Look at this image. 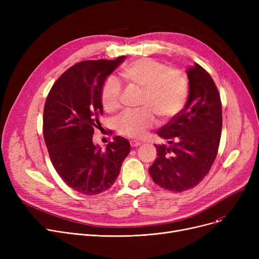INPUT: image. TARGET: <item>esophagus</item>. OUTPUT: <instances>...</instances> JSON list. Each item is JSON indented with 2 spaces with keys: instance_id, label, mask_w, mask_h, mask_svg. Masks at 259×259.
Returning <instances> with one entry per match:
<instances>
[{
  "instance_id": "obj_1",
  "label": "esophagus",
  "mask_w": 259,
  "mask_h": 259,
  "mask_svg": "<svg viewBox=\"0 0 259 259\" xmlns=\"http://www.w3.org/2000/svg\"><path fill=\"white\" fill-rule=\"evenodd\" d=\"M130 145H131V147H138V146H141V145H142V143H141V142H139V141L131 140V141H130Z\"/></svg>"
}]
</instances>
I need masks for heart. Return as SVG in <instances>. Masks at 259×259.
Returning a JSON list of instances; mask_svg holds the SVG:
<instances>
[{"label":"heart","instance_id":"1","mask_svg":"<svg viewBox=\"0 0 259 259\" xmlns=\"http://www.w3.org/2000/svg\"><path fill=\"white\" fill-rule=\"evenodd\" d=\"M121 76L127 83L142 90L139 111H126L117 121V132L127 138H142L155 125V114L161 120L178 115L189 95V79L180 69L168 68L153 59H141L121 68ZM120 86L109 78L102 88V104L106 111L116 110L120 100Z\"/></svg>","mask_w":259,"mask_h":259}]
</instances>
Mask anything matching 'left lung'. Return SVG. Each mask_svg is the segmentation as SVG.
I'll use <instances>...</instances> for the list:
<instances>
[{
	"mask_svg": "<svg viewBox=\"0 0 259 259\" xmlns=\"http://www.w3.org/2000/svg\"><path fill=\"white\" fill-rule=\"evenodd\" d=\"M186 72L188 101L157 131L168 145H155L157 157L149 168L153 182L172 192L192 189L205 179L219 152L223 127L221 95L211 75L198 64Z\"/></svg>",
	"mask_w": 259,
	"mask_h": 259,
	"instance_id": "1",
	"label": "left lung"
}]
</instances>
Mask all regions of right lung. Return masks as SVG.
<instances>
[{"label": "right lung", "mask_w": 259, "mask_h": 259, "mask_svg": "<svg viewBox=\"0 0 259 259\" xmlns=\"http://www.w3.org/2000/svg\"><path fill=\"white\" fill-rule=\"evenodd\" d=\"M125 59L73 65L46 99L43 133L51 162L64 183L81 194H100L110 188L130 153L129 142L121 137H115L106 150L92 142L94 129L101 126L103 85Z\"/></svg>", "instance_id": "add662e5"}]
</instances>
